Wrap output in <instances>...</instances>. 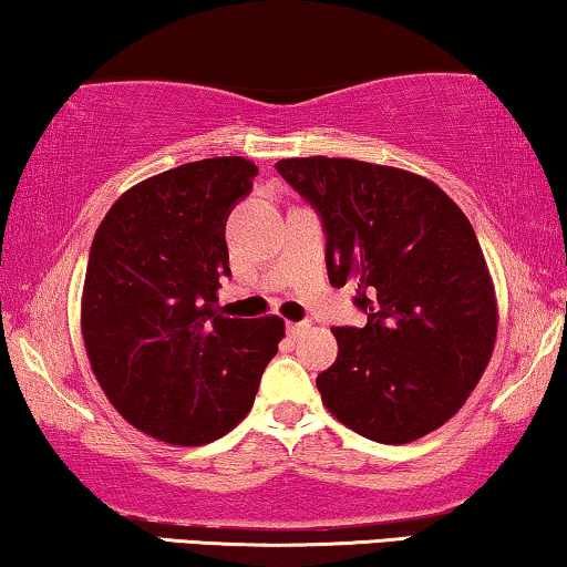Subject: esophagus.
I'll list each match as a JSON object with an SVG mask.
<instances>
[{"label": "esophagus", "mask_w": 567, "mask_h": 567, "mask_svg": "<svg viewBox=\"0 0 567 567\" xmlns=\"http://www.w3.org/2000/svg\"><path fill=\"white\" fill-rule=\"evenodd\" d=\"M307 330H309V322H289V324H286V332H289V338L305 336Z\"/></svg>", "instance_id": "obj_1"}]
</instances>
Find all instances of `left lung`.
Wrapping results in <instances>:
<instances>
[{
	"instance_id": "left-lung-1",
	"label": "left lung",
	"mask_w": 567,
	"mask_h": 567,
	"mask_svg": "<svg viewBox=\"0 0 567 567\" xmlns=\"http://www.w3.org/2000/svg\"><path fill=\"white\" fill-rule=\"evenodd\" d=\"M322 221L330 284L355 286L363 328H332L324 408L361 436L408 444L464 405L491 361L498 309L483 250L439 185L359 159L276 162Z\"/></svg>"
}]
</instances>
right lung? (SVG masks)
<instances>
[{"label": "right lung", "mask_w": 567, "mask_h": 567, "mask_svg": "<svg viewBox=\"0 0 567 567\" xmlns=\"http://www.w3.org/2000/svg\"><path fill=\"white\" fill-rule=\"evenodd\" d=\"M258 167L243 157L181 165L115 200L90 247L82 336L113 408L175 446L221 439L243 421L278 353L284 320L224 317L227 219Z\"/></svg>", "instance_id": "add662e5"}]
</instances>
